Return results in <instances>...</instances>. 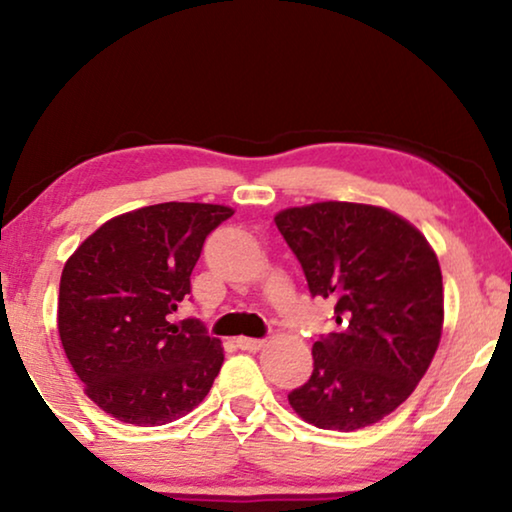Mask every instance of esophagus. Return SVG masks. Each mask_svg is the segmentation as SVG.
<instances>
[{"mask_svg":"<svg viewBox=\"0 0 512 512\" xmlns=\"http://www.w3.org/2000/svg\"><path fill=\"white\" fill-rule=\"evenodd\" d=\"M235 345L244 349V352H256V349H261L265 345V340H258V338H237Z\"/></svg>","mask_w":512,"mask_h":512,"instance_id":"esophagus-1","label":"esophagus"}]
</instances>
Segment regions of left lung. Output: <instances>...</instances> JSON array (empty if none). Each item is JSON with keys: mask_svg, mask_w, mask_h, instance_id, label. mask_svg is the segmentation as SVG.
I'll list each match as a JSON object with an SVG mask.
<instances>
[{"mask_svg": "<svg viewBox=\"0 0 512 512\" xmlns=\"http://www.w3.org/2000/svg\"><path fill=\"white\" fill-rule=\"evenodd\" d=\"M312 298L333 300V333L289 394L305 422L356 431L394 412L422 380L443 331V275L415 226L389 209L314 202L275 216Z\"/></svg>", "mask_w": 512, "mask_h": 512, "instance_id": "8db88e82", "label": "left lung"}]
</instances>
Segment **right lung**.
<instances>
[{
    "label": "right lung",
    "mask_w": 512,
    "mask_h": 512,
    "mask_svg": "<svg viewBox=\"0 0 512 512\" xmlns=\"http://www.w3.org/2000/svg\"><path fill=\"white\" fill-rule=\"evenodd\" d=\"M233 209L163 202L95 230L60 277L58 333L86 394L135 426L184 417L212 389L219 338L200 319L167 321L191 293V272L212 230Z\"/></svg>",
    "instance_id": "1"
}]
</instances>
